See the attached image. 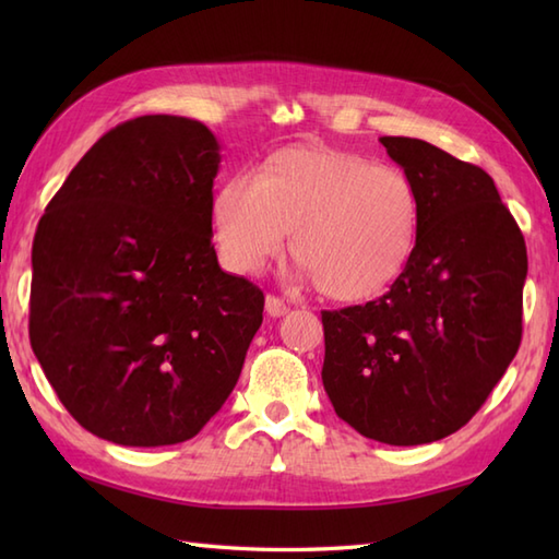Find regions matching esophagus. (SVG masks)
<instances>
[{
    "mask_svg": "<svg viewBox=\"0 0 559 559\" xmlns=\"http://www.w3.org/2000/svg\"><path fill=\"white\" fill-rule=\"evenodd\" d=\"M266 312L269 317H283L288 314V305L276 298V295H266Z\"/></svg>",
    "mask_w": 559,
    "mask_h": 559,
    "instance_id": "1",
    "label": "esophagus"
}]
</instances>
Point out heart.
<instances>
[{
  "instance_id": "b5f03b06",
  "label": "heart",
  "mask_w": 559,
  "mask_h": 559,
  "mask_svg": "<svg viewBox=\"0 0 559 559\" xmlns=\"http://www.w3.org/2000/svg\"><path fill=\"white\" fill-rule=\"evenodd\" d=\"M218 252L237 273L264 271L288 245L334 300L362 302L394 286L420 235L411 177L331 146L273 151L254 177L237 173L213 194Z\"/></svg>"
}]
</instances>
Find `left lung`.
Returning <instances> with one entry per match:
<instances>
[{"mask_svg":"<svg viewBox=\"0 0 559 559\" xmlns=\"http://www.w3.org/2000/svg\"><path fill=\"white\" fill-rule=\"evenodd\" d=\"M379 141L418 189V245L382 298L322 312V382L353 430L413 447L466 425L514 360L528 259L488 173L423 139Z\"/></svg>","mask_w":559,"mask_h":559,"instance_id":"left-lung-1","label":"left lung"}]
</instances>
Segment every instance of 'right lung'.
<instances>
[{"instance_id":"right-lung-1","label":"right lung","mask_w":559,"mask_h":559,"mask_svg":"<svg viewBox=\"0 0 559 559\" xmlns=\"http://www.w3.org/2000/svg\"><path fill=\"white\" fill-rule=\"evenodd\" d=\"M221 144L146 115L69 173L33 240L31 346L64 408L100 439H192L240 379L264 293L211 245Z\"/></svg>"}]
</instances>
